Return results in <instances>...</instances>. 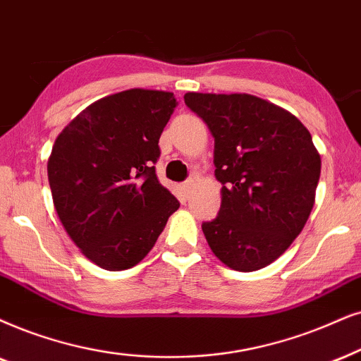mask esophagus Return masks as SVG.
<instances>
[{"label": "esophagus", "mask_w": 361, "mask_h": 361, "mask_svg": "<svg viewBox=\"0 0 361 361\" xmlns=\"http://www.w3.org/2000/svg\"><path fill=\"white\" fill-rule=\"evenodd\" d=\"M195 183H196V181H195V178H190V180H186L185 183H183V188H185L186 191H188V190L193 188Z\"/></svg>", "instance_id": "obj_1"}]
</instances>
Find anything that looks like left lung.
<instances>
[{
    "instance_id": "1",
    "label": "left lung",
    "mask_w": 361,
    "mask_h": 361,
    "mask_svg": "<svg viewBox=\"0 0 361 361\" xmlns=\"http://www.w3.org/2000/svg\"><path fill=\"white\" fill-rule=\"evenodd\" d=\"M185 103L214 138L221 208L203 233L214 257L236 271L280 258L312 213L322 158L290 111L253 94L186 93Z\"/></svg>"
}]
</instances>
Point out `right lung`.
Segmentation results:
<instances>
[{
	"label": "right lung",
	"mask_w": 361,
	"mask_h": 361,
	"mask_svg": "<svg viewBox=\"0 0 361 361\" xmlns=\"http://www.w3.org/2000/svg\"><path fill=\"white\" fill-rule=\"evenodd\" d=\"M176 104L170 91H120L91 103L54 141V209L73 243L103 270L138 264L180 208L153 166Z\"/></svg>",
	"instance_id": "add662e5"
}]
</instances>
